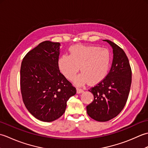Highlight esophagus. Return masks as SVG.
<instances>
[{"mask_svg":"<svg viewBox=\"0 0 148 148\" xmlns=\"http://www.w3.org/2000/svg\"><path fill=\"white\" fill-rule=\"evenodd\" d=\"M83 92H84V90L82 89V88H77V93H82Z\"/></svg>","mask_w":148,"mask_h":148,"instance_id":"34e87169","label":"esophagus"}]
</instances>
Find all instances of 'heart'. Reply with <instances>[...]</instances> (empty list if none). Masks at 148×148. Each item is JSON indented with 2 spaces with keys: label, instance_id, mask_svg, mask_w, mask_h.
<instances>
[{
  "label": "heart",
  "instance_id": "obj_1",
  "mask_svg": "<svg viewBox=\"0 0 148 148\" xmlns=\"http://www.w3.org/2000/svg\"><path fill=\"white\" fill-rule=\"evenodd\" d=\"M70 55L60 56L58 65L65 77L72 79L80 70L82 74L75 77L77 84L88 80L91 83L101 81L108 74L111 62V55L108 49L97 46L77 45L69 48Z\"/></svg>",
  "mask_w": 148,
  "mask_h": 148
}]
</instances>
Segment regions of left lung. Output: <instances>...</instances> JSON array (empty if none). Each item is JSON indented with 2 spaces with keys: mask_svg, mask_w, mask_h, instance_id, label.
Wrapping results in <instances>:
<instances>
[{
  "mask_svg": "<svg viewBox=\"0 0 148 148\" xmlns=\"http://www.w3.org/2000/svg\"><path fill=\"white\" fill-rule=\"evenodd\" d=\"M113 49V60L109 73L89 90L94 97L86 106L90 118L105 122L117 116L124 108L132 83V69L125 51L111 40H105Z\"/></svg>",
  "mask_w": 148,
  "mask_h": 148,
  "instance_id": "1",
  "label": "left lung"
}]
</instances>
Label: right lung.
Returning a JSON list of instances; mask_svg holds the SVG:
<instances>
[{"label": "right lung", "instance_id": "1", "mask_svg": "<svg viewBox=\"0 0 148 148\" xmlns=\"http://www.w3.org/2000/svg\"><path fill=\"white\" fill-rule=\"evenodd\" d=\"M59 42L46 40L24 56L20 69V88L25 106L40 121L51 122L62 116L67 102L76 93L59 70Z\"/></svg>", "mask_w": 148, "mask_h": 148}]
</instances>
